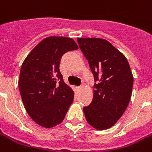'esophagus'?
<instances>
[{"label": "esophagus", "instance_id": "obj_1", "mask_svg": "<svg viewBox=\"0 0 152 152\" xmlns=\"http://www.w3.org/2000/svg\"><path fill=\"white\" fill-rule=\"evenodd\" d=\"M83 89V87H77V91H80L81 90Z\"/></svg>", "mask_w": 152, "mask_h": 152}]
</instances>
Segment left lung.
<instances>
[{
    "label": "left lung",
    "instance_id": "8db88e82",
    "mask_svg": "<svg viewBox=\"0 0 152 152\" xmlns=\"http://www.w3.org/2000/svg\"><path fill=\"white\" fill-rule=\"evenodd\" d=\"M94 75V96L83 108L87 123L99 130L112 127L120 119L132 95L134 76L123 54L101 38H77Z\"/></svg>",
    "mask_w": 152,
    "mask_h": 152
}]
</instances>
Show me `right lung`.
I'll return each mask as SVG.
<instances>
[{"instance_id": "obj_1", "label": "right lung", "mask_w": 152, "mask_h": 152, "mask_svg": "<svg viewBox=\"0 0 152 152\" xmlns=\"http://www.w3.org/2000/svg\"><path fill=\"white\" fill-rule=\"evenodd\" d=\"M78 46L72 38L49 37L33 48L23 61L18 87L27 113L38 125L61 123L72 104L74 92L59 71L62 55Z\"/></svg>"}]
</instances>
